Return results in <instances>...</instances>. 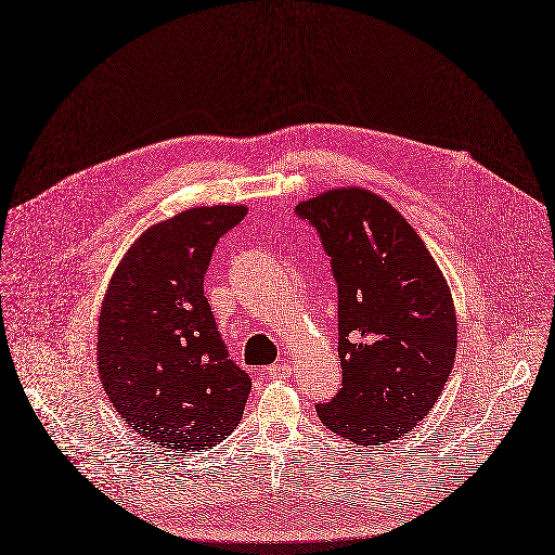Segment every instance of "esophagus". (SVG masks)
Segmentation results:
<instances>
[{"mask_svg":"<svg viewBox=\"0 0 555 555\" xmlns=\"http://www.w3.org/2000/svg\"><path fill=\"white\" fill-rule=\"evenodd\" d=\"M267 375L269 377H278V379H286L291 375V364L288 362H278V364H271L267 369Z\"/></svg>","mask_w":555,"mask_h":555,"instance_id":"1","label":"esophagus"}]
</instances>
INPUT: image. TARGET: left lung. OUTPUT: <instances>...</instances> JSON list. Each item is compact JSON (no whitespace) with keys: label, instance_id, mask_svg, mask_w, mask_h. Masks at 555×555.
Returning <instances> with one entry per match:
<instances>
[{"label":"left lung","instance_id":"left-lung-1","mask_svg":"<svg viewBox=\"0 0 555 555\" xmlns=\"http://www.w3.org/2000/svg\"><path fill=\"white\" fill-rule=\"evenodd\" d=\"M295 216L318 231L337 286L343 389L318 415L362 447L398 440L434 409L451 373V291L411 224L364 189L322 193Z\"/></svg>","mask_w":555,"mask_h":555}]
</instances>
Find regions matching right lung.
<instances>
[{
  "label": "right lung",
  "instance_id": "right-lung-1",
  "mask_svg": "<svg viewBox=\"0 0 555 555\" xmlns=\"http://www.w3.org/2000/svg\"><path fill=\"white\" fill-rule=\"evenodd\" d=\"M244 206H199L151 227L124 255L100 313L98 366L119 417L146 440L202 451L244 413L250 377L218 331L204 275Z\"/></svg>",
  "mask_w": 555,
  "mask_h": 555
}]
</instances>
